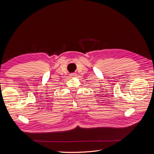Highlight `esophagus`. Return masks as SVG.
<instances>
[{"instance_id": "1", "label": "esophagus", "mask_w": 154, "mask_h": 154, "mask_svg": "<svg viewBox=\"0 0 154 154\" xmlns=\"http://www.w3.org/2000/svg\"><path fill=\"white\" fill-rule=\"evenodd\" d=\"M70 75H71V77H74V76H76V74H74V73H72V74H70Z\"/></svg>"}]
</instances>
